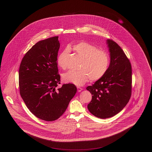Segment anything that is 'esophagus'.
<instances>
[{
    "mask_svg": "<svg viewBox=\"0 0 152 152\" xmlns=\"http://www.w3.org/2000/svg\"><path fill=\"white\" fill-rule=\"evenodd\" d=\"M77 91H78L79 92H80L83 90V89H82L81 87H77Z\"/></svg>",
    "mask_w": 152,
    "mask_h": 152,
    "instance_id": "34e87169",
    "label": "esophagus"
}]
</instances>
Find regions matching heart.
<instances>
[{"label":"heart","mask_w":152,"mask_h":152,"mask_svg":"<svg viewBox=\"0 0 152 152\" xmlns=\"http://www.w3.org/2000/svg\"><path fill=\"white\" fill-rule=\"evenodd\" d=\"M73 51L81 58L78 71H69L63 75L65 83L82 86L89 79L96 80L102 77L108 70L109 64V55L105 51L86 42L76 44L72 47ZM69 52L66 48L58 56V64L63 69L66 68L64 58Z\"/></svg>","instance_id":"1"}]
</instances>
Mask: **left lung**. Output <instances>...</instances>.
I'll return each instance as SVG.
<instances>
[{"instance_id":"1","label":"left lung","mask_w":152,"mask_h":152,"mask_svg":"<svg viewBox=\"0 0 152 152\" xmlns=\"http://www.w3.org/2000/svg\"><path fill=\"white\" fill-rule=\"evenodd\" d=\"M110 64L107 71L92 86L87 87L92 95L88 105L94 116L107 118L118 113L129 102L132 92V66L121 48L107 40Z\"/></svg>"}]
</instances>
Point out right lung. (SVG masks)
<instances>
[{
  "instance_id": "right-lung-1",
  "label": "right lung",
  "mask_w": 152,
  "mask_h": 152,
  "mask_svg": "<svg viewBox=\"0 0 152 152\" xmlns=\"http://www.w3.org/2000/svg\"><path fill=\"white\" fill-rule=\"evenodd\" d=\"M58 36L35 44L22 59L19 70L20 94L30 112L47 121L61 116L77 92L73 84L58 88L60 76L56 63Z\"/></svg>"
}]
</instances>
